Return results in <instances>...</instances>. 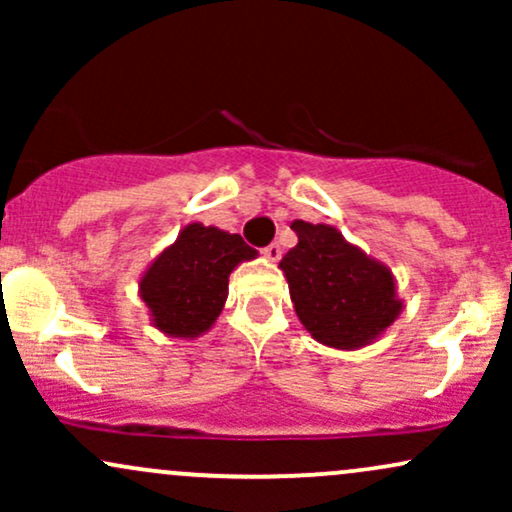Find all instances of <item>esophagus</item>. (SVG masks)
Instances as JSON below:
<instances>
[{
  "instance_id": "obj_1",
  "label": "esophagus",
  "mask_w": 512,
  "mask_h": 512,
  "mask_svg": "<svg viewBox=\"0 0 512 512\" xmlns=\"http://www.w3.org/2000/svg\"><path fill=\"white\" fill-rule=\"evenodd\" d=\"M262 252H264V257H267L269 262H279L281 260V245L279 243L267 245V248H264Z\"/></svg>"
}]
</instances>
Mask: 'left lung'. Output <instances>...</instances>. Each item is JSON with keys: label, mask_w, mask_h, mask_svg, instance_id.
<instances>
[{"label": "left lung", "mask_w": 512, "mask_h": 512, "mask_svg": "<svg viewBox=\"0 0 512 512\" xmlns=\"http://www.w3.org/2000/svg\"><path fill=\"white\" fill-rule=\"evenodd\" d=\"M298 245L279 262L298 320L315 342L354 351L383 337L402 313L397 279L327 223H291Z\"/></svg>", "instance_id": "1"}]
</instances>
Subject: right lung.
<instances>
[{
  "instance_id": "right-lung-1",
  "label": "right lung",
  "mask_w": 512,
  "mask_h": 512,
  "mask_svg": "<svg viewBox=\"0 0 512 512\" xmlns=\"http://www.w3.org/2000/svg\"><path fill=\"white\" fill-rule=\"evenodd\" d=\"M257 257L238 233L187 223L139 276V298L158 332L197 339L214 327L228 298V276Z\"/></svg>"
}]
</instances>
